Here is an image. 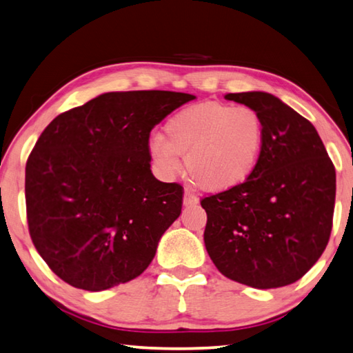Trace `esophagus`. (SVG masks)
<instances>
[{"mask_svg": "<svg viewBox=\"0 0 353 353\" xmlns=\"http://www.w3.org/2000/svg\"><path fill=\"white\" fill-rule=\"evenodd\" d=\"M183 203H184V206H196L200 203V200H199V196L196 195H194L192 192H190V190H186V192H184V200H183Z\"/></svg>", "mask_w": 353, "mask_h": 353, "instance_id": "esophagus-1", "label": "esophagus"}]
</instances>
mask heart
<instances>
[{
    "instance_id": "b5f03b06",
    "label": "heart",
    "mask_w": 353,
    "mask_h": 353,
    "mask_svg": "<svg viewBox=\"0 0 353 353\" xmlns=\"http://www.w3.org/2000/svg\"><path fill=\"white\" fill-rule=\"evenodd\" d=\"M164 133L165 138L154 134L148 142V153L159 175H176L181 154H186L194 180L217 192L248 180L265 142L263 121L254 108L221 102H203L178 111L165 122Z\"/></svg>"
}]
</instances>
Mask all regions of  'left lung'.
<instances>
[{"mask_svg": "<svg viewBox=\"0 0 353 353\" xmlns=\"http://www.w3.org/2000/svg\"><path fill=\"white\" fill-rule=\"evenodd\" d=\"M225 97L261 114L265 142L248 180L201 199L208 254L221 274L239 283L285 287L301 279L329 243L335 165L312 122L273 94Z\"/></svg>", "mask_w": 353, "mask_h": 353, "instance_id": "8db88e82", "label": "left lung"}]
</instances>
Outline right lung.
I'll return each mask as SVG.
<instances>
[{
	"instance_id": "1",
	"label": "right lung",
	"mask_w": 353,
	"mask_h": 353,
	"mask_svg": "<svg viewBox=\"0 0 353 353\" xmlns=\"http://www.w3.org/2000/svg\"><path fill=\"white\" fill-rule=\"evenodd\" d=\"M195 99L175 91L105 92L59 114L26 163L32 243L61 281L88 292L144 273L181 214L184 189L150 170L152 128Z\"/></svg>"
}]
</instances>
